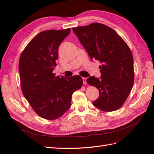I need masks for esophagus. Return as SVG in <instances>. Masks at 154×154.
<instances>
[{
    "label": "esophagus",
    "instance_id": "obj_1",
    "mask_svg": "<svg viewBox=\"0 0 154 154\" xmlns=\"http://www.w3.org/2000/svg\"><path fill=\"white\" fill-rule=\"evenodd\" d=\"M82 80H83V83H84V84H86V83H87V78H82Z\"/></svg>",
    "mask_w": 154,
    "mask_h": 154
}]
</instances>
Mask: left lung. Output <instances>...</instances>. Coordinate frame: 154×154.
I'll return each mask as SVG.
<instances>
[{"instance_id":"obj_1","label":"left lung","mask_w":154,"mask_h":154,"mask_svg":"<svg viewBox=\"0 0 154 154\" xmlns=\"http://www.w3.org/2000/svg\"><path fill=\"white\" fill-rule=\"evenodd\" d=\"M91 59L98 60L100 78L91 76L87 82L99 90L94 106L112 112L122 106L131 91L134 80L131 51L122 37L110 27L100 23L72 28Z\"/></svg>"}]
</instances>
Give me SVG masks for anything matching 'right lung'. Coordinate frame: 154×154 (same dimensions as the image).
<instances>
[{
	"instance_id": "right-lung-1",
	"label": "right lung",
	"mask_w": 154,
	"mask_h": 154,
	"mask_svg": "<svg viewBox=\"0 0 154 154\" xmlns=\"http://www.w3.org/2000/svg\"><path fill=\"white\" fill-rule=\"evenodd\" d=\"M71 29L40 32L22 51L18 70L21 89L35 112L46 119H58L67 111L72 95L83 85L81 76L65 78L53 72L58 48Z\"/></svg>"
}]
</instances>
